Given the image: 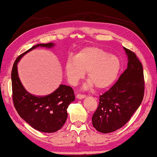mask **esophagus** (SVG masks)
<instances>
[{
  "label": "esophagus",
  "mask_w": 157,
  "mask_h": 157,
  "mask_svg": "<svg viewBox=\"0 0 157 157\" xmlns=\"http://www.w3.org/2000/svg\"><path fill=\"white\" fill-rule=\"evenodd\" d=\"M86 97V96L85 95V94H78L77 95H76V98L78 99H83L84 98Z\"/></svg>",
  "instance_id": "1"
}]
</instances>
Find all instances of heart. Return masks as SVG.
Wrapping results in <instances>:
<instances>
[{"label":"heart","instance_id":"1","mask_svg":"<svg viewBox=\"0 0 157 157\" xmlns=\"http://www.w3.org/2000/svg\"><path fill=\"white\" fill-rule=\"evenodd\" d=\"M120 69L116 56L109 55L97 47L82 49L74 59L65 64V72L70 84L76 85L87 72V79L97 89H104L113 83Z\"/></svg>","mask_w":157,"mask_h":157}]
</instances>
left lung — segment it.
<instances>
[{
	"label": "left lung",
	"instance_id": "1",
	"mask_svg": "<svg viewBox=\"0 0 157 157\" xmlns=\"http://www.w3.org/2000/svg\"><path fill=\"white\" fill-rule=\"evenodd\" d=\"M128 67L116 82L99 98V104L92 116L98 131L109 133L122 128L140 106L144 96L143 66L135 53L126 48Z\"/></svg>",
	"mask_w": 157,
	"mask_h": 157
}]
</instances>
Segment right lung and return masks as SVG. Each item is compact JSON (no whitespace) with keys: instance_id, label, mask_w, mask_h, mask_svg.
Masks as SVG:
<instances>
[{"instance_id":"1","label":"right lung","mask_w":157,"mask_h":157,"mask_svg":"<svg viewBox=\"0 0 157 157\" xmlns=\"http://www.w3.org/2000/svg\"><path fill=\"white\" fill-rule=\"evenodd\" d=\"M52 43L40 44L33 46L17 57L11 70L12 99L17 113L33 128L44 132H55L61 128L67 120V109L75 101L73 89L61 85L54 92L46 96L29 94L21 83L17 70V63L26 53L38 46L51 48Z\"/></svg>"}]
</instances>
